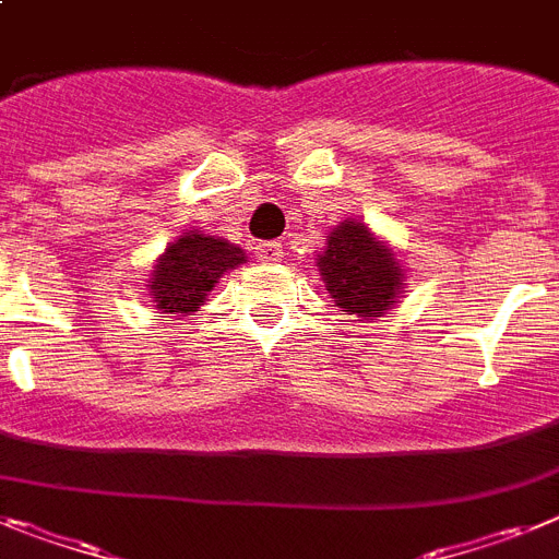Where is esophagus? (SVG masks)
<instances>
[{
    "label": "esophagus",
    "mask_w": 559,
    "mask_h": 559,
    "mask_svg": "<svg viewBox=\"0 0 559 559\" xmlns=\"http://www.w3.org/2000/svg\"><path fill=\"white\" fill-rule=\"evenodd\" d=\"M255 252H258V261H261V264H275V261H278V258L284 255V252H281V243L278 241L258 243Z\"/></svg>",
    "instance_id": "34e87169"
}]
</instances>
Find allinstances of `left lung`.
I'll return each mask as SVG.
<instances>
[{
    "label": "left lung",
    "mask_w": 559,
    "mask_h": 559,
    "mask_svg": "<svg viewBox=\"0 0 559 559\" xmlns=\"http://www.w3.org/2000/svg\"><path fill=\"white\" fill-rule=\"evenodd\" d=\"M316 266L335 307L360 321L389 316L406 293L401 255L360 218H344L323 236Z\"/></svg>",
    "instance_id": "left-lung-1"
}]
</instances>
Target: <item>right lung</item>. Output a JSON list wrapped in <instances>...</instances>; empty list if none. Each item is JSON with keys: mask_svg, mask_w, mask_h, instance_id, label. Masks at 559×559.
Returning a JSON list of instances; mask_svg holds the SVG:
<instances>
[{"mask_svg": "<svg viewBox=\"0 0 559 559\" xmlns=\"http://www.w3.org/2000/svg\"><path fill=\"white\" fill-rule=\"evenodd\" d=\"M247 264V252L204 229H185L150 270L147 295L162 316L185 318L199 312L224 272Z\"/></svg>", "mask_w": 559, "mask_h": 559, "instance_id": "obj_1", "label": "right lung"}]
</instances>
